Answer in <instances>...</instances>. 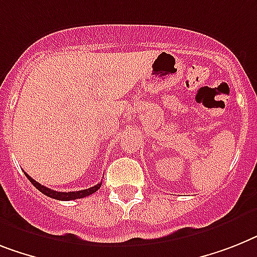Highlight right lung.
I'll return each instance as SVG.
<instances>
[{
  "mask_svg": "<svg viewBox=\"0 0 257 257\" xmlns=\"http://www.w3.org/2000/svg\"><path fill=\"white\" fill-rule=\"evenodd\" d=\"M26 177L29 179V181L33 184L35 188H37L39 192H42L43 194H46L47 197H51V198H54V200H60V201H72V200H78V198H84V197H88L90 194H93L94 192L99 189V186L102 182H99L97 185L92 186V188H89V189H82L78 190V192H56V190H52L50 188H46V186L40 185L39 182H37L34 179H31L27 173H25Z\"/></svg>",
  "mask_w": 257,
  "mask_h": 257,
  "instance_id": "1",
  "label": "right lung"
}]
</instances>
